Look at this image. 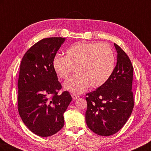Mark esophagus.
<instances>
[{"mask_svg":"<svg viewBox=\"0 0 151 151\" xmlns=\"http://www.w3.org/2000/svg\"><path fill=\"white\" fill-rule=\"evenodd\" d=\"M71 96H72V97L73 99H77V98H78L79 97V95H77V94H75V93H72V94H71Z\"/></svg>","mask_w":151,"mask_h":151,"instance_id":"1","label":"esophagus"}]
</instances>
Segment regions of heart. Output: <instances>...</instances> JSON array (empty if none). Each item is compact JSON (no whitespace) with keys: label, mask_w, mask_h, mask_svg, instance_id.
Masks as SVG:
<instances>
[{"label":"heart","mask_w":151,"mask_h":151,"mask_svg":"<svg viewBox=\"0 0 151 151\" xmlns=\"http://www.w3.org/2000/svg\"><path fill=\"white\" fill-rule=\"evenodd\" d=\"M115 58L108 43L79 42L68 48L65 57L56 55L53 58V68L60 78L67 80L76 68L77 74L64 84L66 90L81 93L92 88L103 85L115 68Z\"/></svg>","instance_id":"heart-1"}]
</instances>
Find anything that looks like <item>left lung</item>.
<instances>
[{"instance_id": "1", "label": "left lung", "mask_w": 151, "mask_h": 151, "mask_svg": "<svg viewBox=\"0 0 151 151\" xmlns=\"http://www.w3.org/2000/svg\"><path fill=\"white\" fill-rule=\"evenodd\" d=\"M117 62L108 81L86 94V122L89 129L102 136L115 134L125 124L134 106L132 92L134 67L126 53L116 43Z\"/></svg>"}]
</instances>
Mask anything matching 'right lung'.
Masks as SVG:
<instances>
[{"label": "right lung", "mask_w": 151, "mask_h": 151, "mask_svg": "<svg viewBox=\"0 0 151 151\" xmlns=\"http://www.w3.org/2000/svg\"><path fill=\"white\" fill-rule=\"evenodd\" d=\"M65 38H43L26 52L20 65L18 111L26 126L43 137L55 134L64 125L63 113L72 101L68 91L58 94L62 86L52 62Z\"/></svg>", "instance_id": "right-lung-1"}]
</instances>
